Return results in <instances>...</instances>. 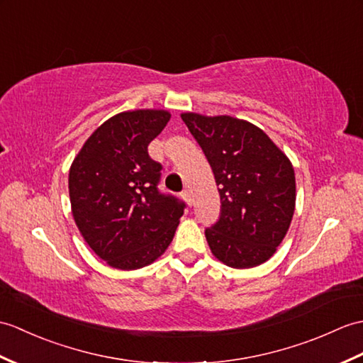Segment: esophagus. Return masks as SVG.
Wrapping results in <instances>:
<instances>
[{
	"instance_id": "obj_1",
	"label": "esophagus",
	"mask_w": 363,
	"mask_h": 363,
	"mask_svg": "<svg viewBox=\"0 0 363 363\" xmlns=\"http://www.w3.org/2000/svg\"><path fill=\"white\" fill-rule=\"evenodd\" d=\"M181 196L184 198V201L187 202L189 206H191V195H190V191H189V190H184V191L181 193Z\"/></svg>"
}]
</instances>
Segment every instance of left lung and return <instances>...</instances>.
<instances>
[{
    "instance_id": "8db88e82",
    "label": "left lung",
    "mask_w": 363,
    "mask_h": 363,
    "mask_svg": "<svg viewBox=\"0 0 363 363\" xmlns=\"http://www.w3.org/2000/svg\"><path fill=\"white\" fill-rule=\"evenodd\" d=\"M212 167L221 215L206 229L215 258L229 267L263 264L280 246L296 210V173L257 125L232 116L182 113Z\"/></svg>"
}]
</instances>
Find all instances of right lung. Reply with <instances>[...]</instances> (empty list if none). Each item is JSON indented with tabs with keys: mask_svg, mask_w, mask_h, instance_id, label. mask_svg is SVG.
<instances>
[{
	"mask_svg": "<svg viewBox=\"0 0 363 363\" xmlns=\"http://www.w3.org/2000/svg\"><path fill=\"white\" fill-rule=\"evenodd\" d=\"M167 109L109 117L83 143L69 168V199L83 240L108 266L134 271L161 257L185 204L157 190L161 164L148 143L170 121Z\"/></svg>",
	"mask_w": 363,
	"mask_h": 363,
	"instance_id": "obj_1",
	"label": "right lung"
}]
</instances>
